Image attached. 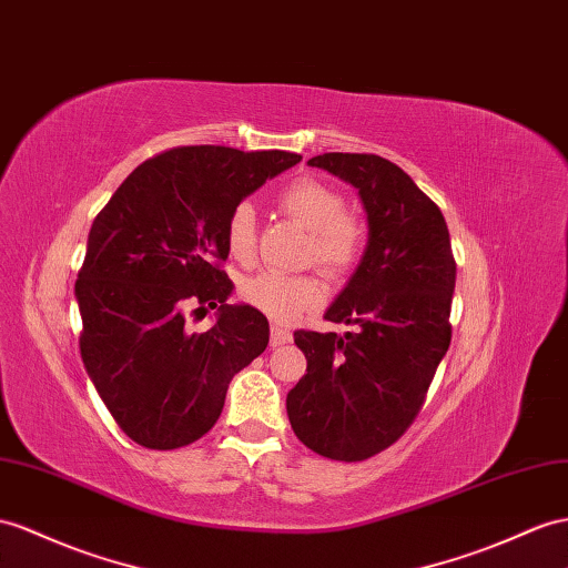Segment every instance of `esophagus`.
<instances>
[{"label":"esophagus","instance_id":"esophagus-1","mask_svg":"<svg viewBox=\"0 0 568 568\" xmlns=\"http://www.w3.org/2000/svg\"><path fill=\"white\" fill-rule=\"evenodd\" d=\"M290 341H293V333H290L285 326H278V324L271 326V345H273V347L287 345Z\"/></svg>","mask_w":568,"mask_h":568}]
</instances>
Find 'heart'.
Instances as JSON below:
<instances>
[{
	"instance_id": "1",
	"label": "heart",
	"mask_w": 568,
	"mask_h": 568,
	"mask_svg": "<svg viewBox=\"0 0 568 568\" xmlns=\"http://www.w3.org/2000/svg\"><path fill=\"white\" fill-rule=\"evenodd\" d=\"M275 203L283 213L310 227L307 261H314L328 278H343L359 264L367 246V225L345 209V196L336 186L316 178H297L281 189ZM225 250L244 266H250L256 256L254 213L246 203H240L227 215ZM240 297L273 322L287 324L318 307L324 287L312 273L285 275L268 271L244 281Z\"/></svg>"
}]
</instances>
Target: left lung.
<instances>
[{"label":"left lung","instance_id":"obj_1","mask_svg":"<svg viewBox=\"0 0 568 568\" xmlns=\"http://www.w3.org/2000/svg\"><path fill=\"white\" fill-rule=\"evenodd\" d=\"M310 165L359 189L369 242L324 314L357 331H295L307 374L287 394V417L314 454L357 463L396 444L423 410L450 345L456 258L439 206L396 163L324 153Z\"/></svg>","mask_w":568,"mask_h":568}]
</instances>
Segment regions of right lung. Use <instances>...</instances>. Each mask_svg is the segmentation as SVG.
I'll use <instances>...</instances> for the list:
<instances>
[{"label": "right lung", "mask_w": 568, "mask_h": 568, "mask_svg": "<svg viewBox=\"0 0 568 568\" xmlns=\"http://www.w3.org/2000/svg\"><path fill=\"white\" fill-rule=\"evenodd\" d=\"M287 151L178 145L129 174L95 215L77 278L81 359L120 429L172 450L201 439L227 386L266 351L268 322L225 304V221L268 178L300 163ZM219 307L206 332L185 316Z\"/></svg>", "instance_id": "1"}]
</instances>
